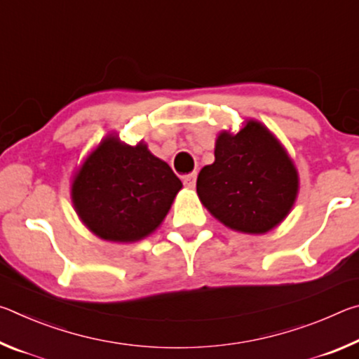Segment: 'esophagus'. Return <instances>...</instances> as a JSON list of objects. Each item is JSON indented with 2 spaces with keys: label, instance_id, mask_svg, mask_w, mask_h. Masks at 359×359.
Here are the masks:
<instances>
[{
  "label": "esophagus",
  "instance_id": "esophagus-1",
  "mask_svg": "<svg viewBox=\"0 0 359 359\" xmlns=\"http://www.w3.org/2000/svg\"><path fill=\"white\" fill-rule=\"evenodd\" d=\"M184 185L188 187V188H194V185H196V172H191V174L185 175Z\"/></svg>",
  "mask_w": 359,
  "mask_h": 359
}]
</instances>
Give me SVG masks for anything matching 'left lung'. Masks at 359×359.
Returning a JSON list of instances; mask_svg holds the SVG:
<instances>
[{
  "label": "left lung",
  "instance_id": "1",
  "mask_svg": "<svg viewBox=\"0 0 359 359\" xmlns=\"http://www.w3.org/2000/svg\"><path fill=\"white\" fill-rule=\"evenodd\" d=\"M215 161L198 175V196L224 226L264 234L280 224L296 201L297 171L278 139L258 120L238 135L222 131Z\"/></svg>",
  "mask_w": 359,
  "mask_h": 359
}]
</instances>
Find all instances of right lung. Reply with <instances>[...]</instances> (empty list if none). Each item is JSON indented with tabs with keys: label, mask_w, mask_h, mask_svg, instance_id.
I'll use <instances>...</instances> for the list:
<instances>
[{
	"label": "right lung",
	"mask_w": 359,
	"mask_h": 359,
	"mask_svg": "<svg viewBox=\"0 0 359 359\" xmlns=\"http://www.w3.org/2000/svg\"><path fill=\"white\" fill-rule=\"evenodd\" d=\"M182 182L147 144L109 135L74 174L71 199L79 218L109 242H136L165 220Z\"/></svg>",
	"instance_id": "right-lung-1"
}]
</instances>
